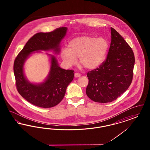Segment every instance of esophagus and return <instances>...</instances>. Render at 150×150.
Wrapping results in <instances>:
<instances>
[{"label": "esophagus", "instance_id": "esophagus-1", "mask_svg": "<svg viewBox=\"0 0 150 150\" xmlns=\"http://www.w3.org/2000/svg\"><path fill=\"white\" fill-rule=\"evenodd\" d=\"M80 74H79L78 72H76V73H75V75H74V76H75V78H78V77H80Z\"/></svg>", "mask_w": 150, "mask_h": 150}]
</instances>
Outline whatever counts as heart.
<instances>
[{
    "instance_id": "b5f03b06",
    "label": "heart",
    "mask_w": 150,
    "mask_h": 150,
    "mask_svg": "<svg viewBox=\"0 0 150 150\" xmlns=\"http://www.w3.org/2000/svg\"><path fill=\"white\" fill-rule=\"evenodd\" d=\"M108 49V43L103 38L80 36L71 40L68 48H63L61 56L68 66L79 63L86 69L94 70L103 62Z\"/></svg>"
}]
</instances>
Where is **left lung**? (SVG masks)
I'll return each mask as SVG.
<instances>
[{
  "mask_svg": "<svg viewBox=\"0 0 150 150\" xmlns=\"http://www.w3.org/2000/svg\"><path fill=\"white\" fill-rule=\"evenodd\" d=\"M111 42L105 61L87 72V96L94 102H111L131 84L135 58L133 50L118 32L111 28Z\"/></svg>",
  "mask_w": 150,
  "mask_h": 150,
  "instance_id": "obj_1",
  "label": "left lung"
}]
</instances>
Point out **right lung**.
<instances>
[{
    "mask_svg": "<svg viewBox=\"0 0 150 150\" xmlns=\"http://www.w3.org/2000/svg\"><path fill=\"white\" fill-rule=\"evenodd\" d=\"M67 31V28H59L50 33H39L33 36L16 57L13 71L18 92L30 103L38 107L50 108L58 105L64 97L68 85L74 76V71L64 70L58 66L56 58L51 56L50 74L40 84L29 82L23 74V64L34 51L54 50L59 52V43Z\"/></svg>",
    "mask_w": 150,
    "mask_h": 150,
    "instance_id": "1",
    "label": "right lung"
}]
</instances>
